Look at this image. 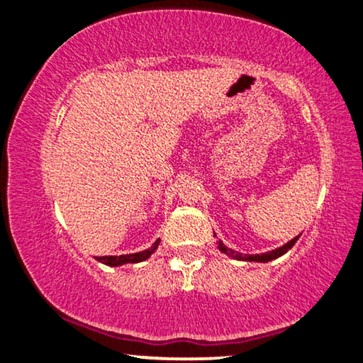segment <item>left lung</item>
Wrapping results in <instances>:
<instances>
[{
  "instance_id": "8db88e82",
  "label": "left lung",
  "mask_w": 363,
  "mask_h": 363,
  "mask_svg": "<svg viewBox=\"0 0 363 363\" xmlns=\"http://www.w3.org/2000/svg\"><path fill=\"white\" fill-rule=\"evenodd\" d=\"M298 238H300V236L293 238L291 241H288L286 245H283L281 247H278V250L268 251V253H263V255H241V253H238V251H233V250H229V247L224 246L221 241H219L218 247H219V250L223 251V253H226L228 256H231V258L242 259V261H259V263H268V261H272V259H277V258H279V256H281V255L288 253V250H291V247L295 246V242L298 241Z\"/></svg>"
}]
</instances>
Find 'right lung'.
Masks as SVG:
<instances>
[{"label":"right lung","mask_w":363,"mask_h":363,"mask_svg":"<svg viewBox=\"0 0 363 363\" xmlns=\"http://www.w3.org/2000/svg\"><path fill=\"white\" fill-rule=\"evenodd\" d=\"M159 242H160V240L155 241L154 245L149 247V250L140 251V253H134V255H121V256H97V259L100 261V263L108 264V266H121V264H125V263H139V261L147 259L149 256L152 255L155 250H157Z\"/></svg>","instance_id":"add662e5"}]
</instances>
